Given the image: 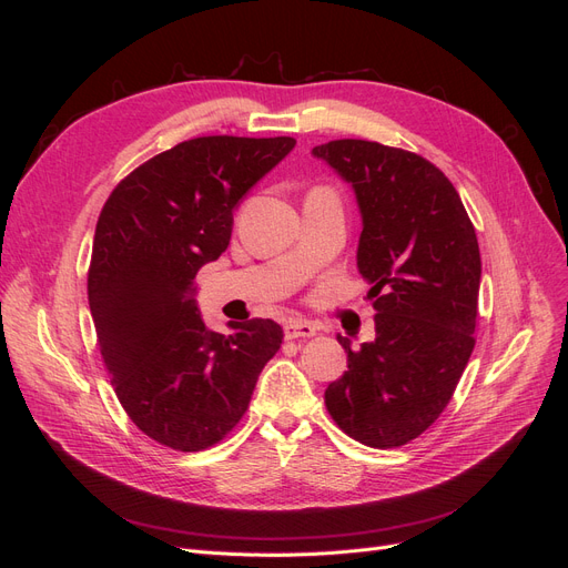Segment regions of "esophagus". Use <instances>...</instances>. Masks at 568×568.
Instances as JSON below:
<instances>
[{
	"label": "esophagus",
	"mask_w": 568,
	"mask_h": 568,
	"mask_svg": "<svg viewBox=\"0 0 568 568\" xmlns=\"http://www.w3.org/2000/svg\"><path fill=\"white\" fill-rule=\"evenodd\" d=\"M317 334V326L305 322V320H288L284 324V336L286 338H311Z\"/></svg>",
	"instance_id": "34e87169"
}]
</instances>
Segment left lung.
<instances>
[{"mask_svg": "<svg viewBox=\"0 0 568 568\" xmlns=\"http://www.w3.org/2000/svg\"><path fill=\"white\" fill-rule=\"evenodd\" d=\"M346 180L363 215L357 270L372 284L376 338L351 348L324 403L341 432L400 448L450 403L474 351L480 253L453 182L417 153L367 140L313 149Z\"/></svg>", "mask_w": 568, "mask_h": 568, "instance_id": "8db88e82", "label": "left lung"}]
</instances>
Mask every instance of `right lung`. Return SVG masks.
I'll return each mask as SVG.
<instances>
[{"mask_svg":"<svg viewBox=\"0 0 568 568\" xmlns=\"http://www.w3.org/2000/svg\"><path fill=\"white\" fill-rule=\"evenodd\" d=\"M294 146V136H196L132 170L101 209L88 272L99 351L128 417L165 448L199 453L225 438L282 346L272 320L211 332L194 277L230 246L236 203Z\"/></svg>","mask_w":568,"mask_h":568,"instance_id":"add662e5","label":"right lung"}]
</instances>
